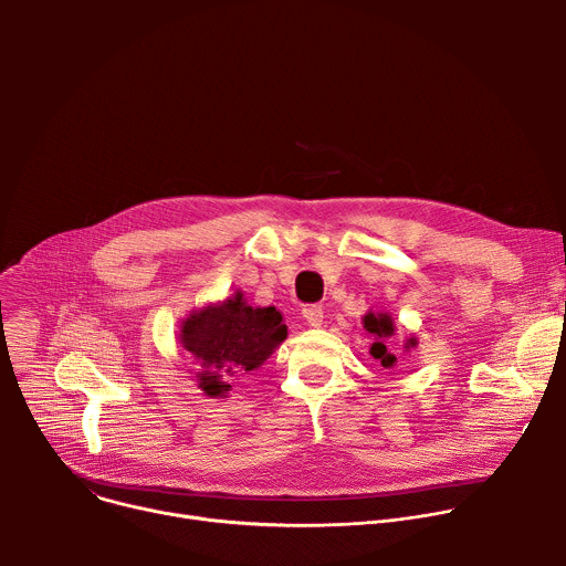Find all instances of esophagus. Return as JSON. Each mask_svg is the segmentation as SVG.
Listing matches in <instances>:
<instances>
[{"label":"esophagus","instance_id":"1","mask_svg":"<svg viewBox=\"0 0 566 566\" xmlns=\"http://www.w3.org/2000/svg\"><path fill=\"white\" fill-rule=\"evenodd\" d=\"M302 317L306 319V325L308 327H319L322 325V308L317 306V304H306L304 308H302Z\"/></svg>","mask_w":566,"mask_h":566}]
</instances>
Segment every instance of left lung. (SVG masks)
<instances>
[{"label":"left lung","instance_id":"1","mask_svg":"<svg viewBox=\"0 0 566 566\" xmlns=\"http://www.w3.org/2000/svg\"><path fill=\"white\" fill-rule=\"evenodd\" d=\"M363 327H365V332L374 338V343H371V349H369V354L385 367V369H391L394 365H396V356L387 349V338H391L394 336V322H391V317L387 315V313H367L365 317H363ZM419 343H417V338H408V343H406V349H415Z\"/></svg>","mask_w":566,"mask_h":566}]
</instances>
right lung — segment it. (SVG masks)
<instances>
[{"instance_id":"add662e5","label":"right lung","mask_w":566,"mask_h":566,"mask_svg":"<svg viewBox=\"0 0 566 566\" xmlns=\"http://www.w3.org/2000/svg\"><path fill=\"white\" fill-rule=\"evenodd\" d=\"M275 306H251L244 295L203 306L181 322V347L197 360V382L210 398H226L234 376L255 371L286 340Z\"/></svg>"}]
</instances>
